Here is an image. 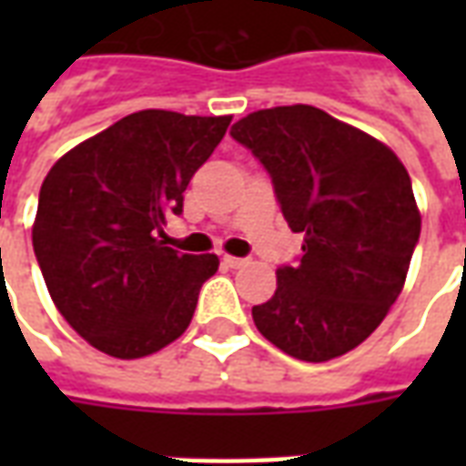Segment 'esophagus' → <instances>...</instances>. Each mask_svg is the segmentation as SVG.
<instances>
[{
  "mask_svg": "<svg viewBox=\"0 0 466 466\" xmlns=\"http://www.w3.org/2000/svg\"><path fill=\"white\" fill-rule=\"evenodd\" d=\"M229 269H239V267H244L247 264V259L244 257H229V254H224V259H222Z\"/></svg>",
  "mask_w": 466,
  "mask_h": 466,
  "instance_id": "obj_1",
  "label": "esophagus"
}]
</instances>
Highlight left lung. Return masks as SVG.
Masks as SVG:
<instances>
[{
  "label": "left lung",
  "mask_w": 466,
  "mask_h": 466,
  "mask_svg": "<svg viewBox=\"0 0 466 466\" xmlns=\"http://www.w3.org/2000/svg\"><path fill=\"white\" fill-rule=\"evenodd\" d=\"M272 177L299 262L277 269L272 299L252 307L257 329L302 361L342 357L397 302L421 217L390 147L309 105L259 109L229 132Z\"/></svg>",
  "instance_id": "1"
}]
</instances>
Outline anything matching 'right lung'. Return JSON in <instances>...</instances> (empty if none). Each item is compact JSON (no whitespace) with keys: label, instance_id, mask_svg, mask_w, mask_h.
Returning a JSON list of instances; mask_svg holds the SVG:
<instances>
[{"label":"right lung","instance_id":"obj_1","mask_svg":"<svg viewBox=\"0 0 466 466\" xmlns=\"http://www.w3.org/2000/svg\"><path fill=\"white\" fill-rule=\"evenodd\" d=\"M232 116L144 109L76 144L39 189L32 244L52 302L79 337L116 360L159 351L192 322L214 254L164 242L184 189Z\"/></svg>","mask_w":466,"mask_h":466}]
</instances>
